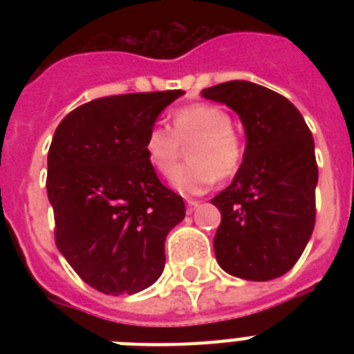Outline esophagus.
<instances>
[{
  "instance_id": "1",
  "label": "esophagus",
  "mask_w": 354,
  "mask_h": 354,
  "mask_svg": "<svg viewBox=\"0 0 354 354\" xmlns=\"http://www.w3.org/2000/svg\"><path fill=\"white\" fill-rule=\"evenodd\" d=\"M198 205H200L198 200H187V213H189V215H191V213H193V211L196 209Z\"/></svg>"
}]
</instances>
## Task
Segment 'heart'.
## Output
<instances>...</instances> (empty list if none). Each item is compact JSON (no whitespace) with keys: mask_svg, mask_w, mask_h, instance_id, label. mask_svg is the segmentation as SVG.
<instances>
[{"mask_svg":"<svg viewBox=\"0 0 354 354\" xmlns=\"http://www.w3.org/2000/svg\"><path fill=\"white\" fill-rule=\"evenodd\" d=\"M183 146L189 147V163L171 180L182 194H202L216 180H232L246 158V143L233 130L230 112L209 102L178 108L171 115V128L152 124L145 133V158L165 178L181 159Z\"/></svg>","mask_w":354,"mask_h":354,"instance_id":"1","label":"heart"}]
</instances>
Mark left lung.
<instances>
[{
	"instance_id": "8db88e82",
	"label": "left lung",
	"mask_w": 354,
	"mask_h": 354,
	"mask_svg": "<svg viewBox=\"0 0 354 354\" xmlns=\"http://www.w3.org/2000/svg\"><path fill=\"white\" fill-rule=\"evenodd\" d=\"M202 95L233 108L246 130L241 171L211 200L222 215L216 261L241 279H275L301 257L316 222L313 133L286 97L264 86L230 80Z\"/></svg>"
}]
</instances>
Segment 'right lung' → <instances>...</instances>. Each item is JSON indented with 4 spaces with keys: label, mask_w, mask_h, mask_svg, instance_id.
<instances>
[{
    "label": "right lung",
    "mask_w": 354,
    "mask_h": 354,
    "mask_svg": "<svg viewBox=\"0 0 354 354\" xmlns=\"http://www.w3.org/2000/svg\"><path fill=\"white\" fill-rule=\"evenodd\" d=\"M182 90L86 102L58 124L47 154L55 242L95 290L136 294L165 266L167 233L185 216L180 194L145 158V133Z\"/></svg>",
    "instance_id": "obj_1"
}]
</instances>
